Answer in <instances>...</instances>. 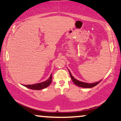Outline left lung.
I'll use <instances>...</instances> for the list:
<instances>
[{
    "instance_id": "left-lung-1",
    "label": "left lung",
    "mask_w": 121,
    "mask_h": 121,
    "mask_svg": "<svg viewBox=\"0 0 121 121\" xmlns=\"http://www.w3.org/2000/svg\"><path fill=\"white\" fill-rule=\"evenodd\" d=\"M69 73H70V77H71V79L72 80V81H73V82L75 83V84L76 85H77V86H80V87H82V88H92V87L96 86V85H97L98 84H99V83L101 82V81H100L99 82H97L94 83H87L82 82L79 81H78V80H77L76 79H75V78H74L73 76H72L71 72H70V71H69Z\"/></svg>"
}]
</instances>
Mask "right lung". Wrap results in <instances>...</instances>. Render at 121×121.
Returning a JSON list of instances; mask_svg holds the SVG:
<instances>
[{
    "mask_svg": "<svg viewBox=\"0 0 121 121\" xmlns=\"http://www.w3.org/2000/svg\"><path fill=\"white\" fill-rule=\"evenodd\" d=\"M52 75H51L49 78L48 79L47 81L43 82L40 83H37V84H33V85H24V86L26 87L27 88L33 89V90H42L44 88L48 87L49 85L51 84L52 82Z\"/></svg>",
    "mask_w": 121,
    "mask_h": 121,
    "instance_id": "1",
    "label": "right lung"
}]
</instances>
